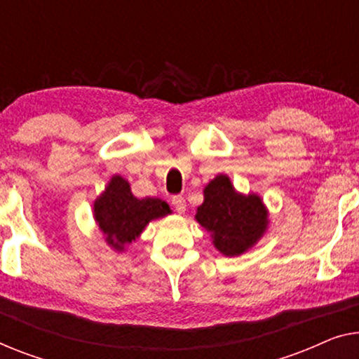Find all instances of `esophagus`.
<instances>
[{"label":"esophagus","mask_w":359,"mask_h":359,"mask_svg":"<svg viewBox=\"0 0 359 359\" xmlns=\"http://www.w3.org/2000/svg\"><path fill=\"white\" fill-rule=\"evenodd\" d=\"M170 203H172V206H174V210L177 211V212H185V210H187V203H185V198L182 196V195H175V196H172L170 198Z\"/></svg>","instance_id":"esophagus-1"}]
</instances>
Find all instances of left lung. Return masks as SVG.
<instances>
[{
    "mask_svg": "<svg viewBox=\"0 0 359 359\" xmlns=\"http://www.w3.org/2000/svg\"><path fill=\"white\" fill-rule=\"evenodd\" d=\"M196 221L211 233L222 255L238 256L263 237L267 212L259 196L238 195L227 175H217L205 189Z\"/></svg>",
    "mask_w": 359,
    "mask_h": 359,
    "instance_id": "1",
    "label": "left lung"
}]
</instances>
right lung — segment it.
Wrapping results in <instances>:
<instances>
[{
    "label": "right lung",
    "mask_w": 359,
    "mask_h": 359,
    "mask_svg": "<svg viewBox=\"0 0 359 359\" xmlns=\"http://www.w3.org/2000/svg\"><path fill=\"white\" fill-rule=\"evenodd\" d=\"M169 205L159 198H142L132 195L128 182L114 175L104 194L95 201V219L106 242L116 250H124L132 243L147 224L169 214Z\"/></svg>",
    "instance_id": "right-lung-1"
}]
</instances>
